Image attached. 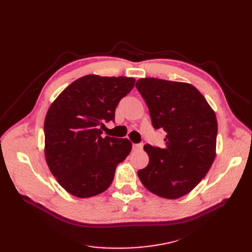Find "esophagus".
<instances>
[{"instance_id": "34e87169", "label": "esophagus", "mask_w": 252, "mask_h": 252, "mask_svg": "<svg viewBox=\"0 0 252 252\" xmlns=\"http://www.w3.org/2000/svg\"><path fill=\"white\" fill-rule=\"evenodd\" d=\"M143 143H139V144H134L133 145V149L134 150H142L143 149Z\"/></svg>"}]
</instances>
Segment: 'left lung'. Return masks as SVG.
I'll return each instance as SVG.
<instances>
[{"label":"left lung","instance_id":"8db88e82","mask_svg":"<svg viewBox=\"0 0 252 252\" xmlns=\"http://www.w3.org/2000/svg\"><path fill=\"white\" fill-rule=\"evenodd\" d=\"M136 88L148 106L153 127L166 135L163 149L145 145L149 163L138 176L153 194L177 199L200 183L215 160L216 113L190 84L146 77L138 79Z\"/></svg>","mask_w":252,"mask_h":252}]
</instances>
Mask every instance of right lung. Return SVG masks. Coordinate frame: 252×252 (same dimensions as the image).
Wrapping results in <instances>:
<instances>
[{
    "mask_svg": "<svg viewBox=\"0 0 252 252\" xmlns=\"http://www.w3.org/2000/svg\"><path fill=\"white\" fill-rule=\"evenodd\" d=\"M135 82L126 76L85 75L50 106L44 125L46 160L71 195L89 198L107 190L116 166L129 154V140L101 135Z\"/></svg>",
    "mask_w": 252,
    "mask_h": 252,
    "instance_id": "1",
    "label": "right lung"
}]
</instances>
